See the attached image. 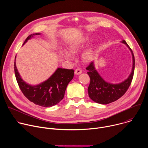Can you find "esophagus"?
Segmentation results:
<instances>
[{
  "label": "esophagus",
  "instance_id": "esophagus-1",
  "mask_svg": "<svg viewBox=\"0 0 148 148\" xmlns=\"http://www.w3.org/2000/svg\"><path fill=\"white\" fill-rule=\"evenodd\" d=\"M74 73H75V75H79V74L82 73V70L80 69H77L75 70Z\"/></svg>",
  "mask_w": 148,
  "mask_h": 148
}]
</instances>
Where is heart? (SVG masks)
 I'll return each mask as SVG.
<instances>
[{"mask_svg":"<svg viewBox=\"0 0 148 148\" xmlns=\"http://www.w3.org/2000/svg\"><path fill=\"white\" fill-rule=\"evenodd\" d=\"M90 40L91 38L90 37H84L75 41H73L67 47L68 51L64 50H60L58 52V55L61 58L67 61H71L73 60L72 55L75 54L79 52ZM95 49L92 47H90L82 52L81 58L84 62H88L91 61L95 58Z\"/></svg>","mask_w":148,"mask_h":148,"instance_id":"b5f03b06","label":"heart"}]
</instances>
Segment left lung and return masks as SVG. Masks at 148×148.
Returning <instances> with one entry per match:
<instances>
[{
    "mask_svg": "<svg viewBox=\"0 0 148 148\" xmlns=\"http://www.w3.org/2000/svg\"><path fill=\"white\" fill-rule=\"evenodd\" d=\"M121 43L125 44L131 51L132 56V69L129 77L118 84H112L105 81L96 70L94 62L92 61L86 68L87 74L90 78V83L88 88V95L94 102L101 104H108L121 98L130 86L135 69V57L132 50L123 40Z\"/></svg>",
    "mask_w": 148,
    "mask_h": 148,
    "instance_id": "left-lung-1",
    "label": "left lung"
}]
</instances>
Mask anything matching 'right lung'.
<instances>
[{"instance_id": "add662e5", "label": "right lung", "mask_w": 148, "mask_h": 148, "mask_svg": "<svg viewBox=\"0 0 148 148\" xmlns=\"http://www.w3.org/2000/svg\"><path fill=\"white\" fill-rule=\"evenodd\" d=\"M39 34L40 33L30 34L23 45L34 36ZM14 73L18 85L24 95L36 105L43 107H52L59 103L64 98L68 84L74 77L73 70L58 68L47 80L38 85L32 86L21 78L15 60Z\"/></svg>"}]
</instances>
